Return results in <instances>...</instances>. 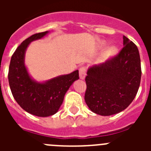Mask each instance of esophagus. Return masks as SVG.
<instances>
[{
	"label": "esophagus",
	"mask_w": 151,
	"mask_h": 151,
	"mask_svg": "<svg viewBox=\"0 0 151 151\" xmlns=\"http://www.w3.org/2000/svg\"><path fill=\"white\" fill-rule=\"evenodd\" d=\"M86 67L85 66H82V67L79 68V77L81 79H84L85 78V76H86Z\"/></svg>",
	"instance_id": "1"
}]
</instances>
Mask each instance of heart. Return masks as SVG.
<instances>
[{
  "label": "heart",
  "mask_w": 151,
  "mask_h": 151,
  "mask_svg": "<svg viewBox=\"0 0 151 151\" xmlns=\"http://www.w3.org/2000/svg\"><path fill=\"white\" fill-rule=\"evenodd\" d=\"M104 45H105V42H104V41L101 42V47H104ZM116 53V49L115 47H110V48H109L106 51L104 57L105 58H108V57H113V56L115 55Z\"/></svg>",
  "instance_id": "b5f03b06"
}]
</instances>
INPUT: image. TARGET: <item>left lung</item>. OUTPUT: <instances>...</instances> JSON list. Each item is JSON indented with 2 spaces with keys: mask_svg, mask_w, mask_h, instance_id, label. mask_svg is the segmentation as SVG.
Here are the masks:
<instances>
[{
  "mask_svg": "<svg viewBox=\"0 0 151 151\" xmlns=\"http://www.w3.org/2000/svg\"><path fill=\"white\" fill-rule=\"evenodd\" d=\"M123 45L117 55L88 70L85 101L94 113L116 114L126 109L138 93L141 77L138 49L125 36Z\"/></svg>",
  "mask_w": 151,
  "mask_h": 151,
  "instance_id": "1",
  "label": "left lung"
}]
</instances>
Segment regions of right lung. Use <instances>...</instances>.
<instances>
[{
  "label": "right lung",
  "instance_id": "1",
  "mask_svg": "<svg viewBox=\"0 0 151 151\" xmlns=\"http://www.w3.org/2000/svg\"><path fill=\"white\" fill-rule=\"evenodd\" d=\"M47 31L36 33L22 42L12 55L8 80L10 90L18 104L28 113L46 117L58 111L64 96L72 84L78 79V70L49 80L45 83L35 82L27 72L24 57L26 48L32 41L43 38Z\"/></svg>",
  "mask_w": 151,
  "mask_h": 151
}]
</instances>
